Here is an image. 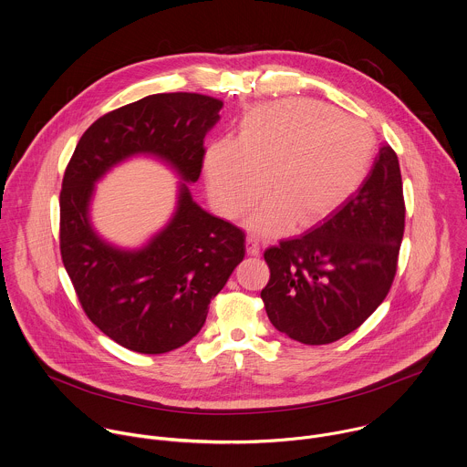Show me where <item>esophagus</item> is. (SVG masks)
<instances>
[{
	"label": "esophagus",
	"mask_w": 467,
	"mask_h": 467,
	"mask_svg": "<svg viewBox=\"0 0 467 467\" xmlns=\"http://www.w3.org/2000/svg\"><path fill=\"white\" fill-rule=\"evenodd\" d=\"M247 254L251 256H258L260 254V244H258V236L256 234H247Z\"/></svg>",
	"instance_id": "esophagus-1"
}]
</instances>
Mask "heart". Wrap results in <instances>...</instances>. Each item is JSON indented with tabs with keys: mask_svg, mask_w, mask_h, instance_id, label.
<instances>
[{
	"mask_svg": "<svg viewBox=\"0 0 467 467\" xmlns=\"http://www.w3.org/2000/svg\"><path fill=\"white\" fill-rule=\"evenodd\" d=\"M372 158L367 124L316 100L287 99L245 113L236 140L211 142L203 165L209 196L225 218L247 211L267 185L271 196L247 223L275 236L339 211L363 185Z\"/></svg>",
	"mask_w": 467,
	"mask_h": 467,
	"instance_id": "1",
	"label": "heart"
}]
</instances>
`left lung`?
<instances>
[{"mask_svg":"<svg viewBox=\"0 0 467 467\" xmlns=\"http://www.w3.org/2000/svg\"><path fill=\"white\" fill-rule=\"evenodd\" d=\"M405 229L396 151L383 144L359 191L317 227L265 249L260 296L271 325L304 345L358 330L385 300Z\"/></svg>","mask_w":467,"mask_h":467,"instance_id":"obj_1","label":"left lung"}]
</instances>
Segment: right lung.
<instances>
[{
	"label": "right lung",
	"mask_w": 467,
	"mask_h": 467,
	"mask_svg": "<svg viewBox=\"0 0 467 467\" xmlns=\"http://www.w3.org/2000/svg\"><path fill=\"white\" fill-rule=\"evenodd\" d=\"M223 102L198 93H158L97 119L80 137L60 192V253L89 321L120 347L165 354L205 325L209 304L245 256V234L203 211L189 191L203 167V139ZM135 154L182 178L177 211L144 246L119 248L90 223L94 185Z\"/></svg>",
	"instance_id": "add662e5"
}]
</instances>
